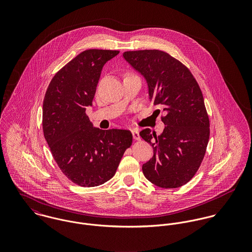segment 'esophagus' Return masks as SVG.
<instances>
[{
  "label": "esophagus",
  "instance_id": "esophagus-1",
  "mask_svg": "<svg viewBox=\"0 0 252 252\" xmlns=\"http://www.w3.org/2000/svg\"><path fill=\"white\" fill-rule=\"evenodd\" d=\"M132 134H133V138H134L136 141H141V137H140V134H139V130H138V129H133V130H132Z\"/></svg>",
  "mask_w": 252,
  "mask_h": 252
}]
</instances>
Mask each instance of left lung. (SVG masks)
Instances as JSON below:
<instances>
[{
    "mask_svg": "<svg viewBox=\"0 0 252 252\" xmlns=\"http://www.w3.org/2000/svg\"><path fill=\"white\" fill-rule=\"evenodd\" d=\"M123 57L144 75L149 98L165 111L161 135L148 128L140 133L154 153L143 165L144 177L162 188L180 187L199 170L210 139V119L201 88L189 69L167 52L125 51Z\"/></svg>",
    "mask_w": 252,
    "mask_h": 252,
    "instance_id": "obj_1",
    "label": "left lung"
}]
</instances>
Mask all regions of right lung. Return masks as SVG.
Here are the masks:
<instances>
[{"label": "right lung", "instance_id": "right-lung-1", "mask_svg": "<svg viewBox=\"0 0 252 252\" xmlns=\"http://www.w3.org/2000/svg\"><path fill=\"white\" fill-rule=\"evenodd\" d=\"M118 50L88 49L51 79L42 106V130L52 156L73 183L94 187L110 180L132 145L129 130L94 128L85 109L92 106L104 65Z\"/></svg>", "mask_w": 252, "mask_h": 252}]
</instances>
